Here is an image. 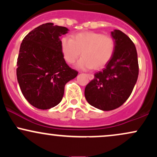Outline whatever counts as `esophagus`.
I'll return each mask as SVG.
<instances>
[{
    "label": "esophagus",
    "mask_w": 157,
    "mask_h": 157,
    "mask_svg": "<svg viewBox=\"0 0 157 157\" xmlns=\"http://www.w3.org/2000/svg\"><path fill=\"white\" fill-rule=\"evenodd\" d=\"M87 76L89 78V80H92V79H94V75H92V74H87Z\"/></svg>",
    "instance_id": "34e87169"
}]
</instances>
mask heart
Here are the masks:
<instances>
[{
	"mask_svg": "<svg viewBox=\"0 0 157 157\" xmlns=\"http://www.w3.org/2000/svg\"><path fill=\"white\" fill-rule=\"evenodd\" d=\"M61 52L64 60L72 64L80 57L77 63L81 69L103 68L112 58L115 50L114 39L100 32H79L70 37H63L60 41Z\"/></svg>",
	"mask_w": 157,
	"mask_h": 157,
	"instance_id": "1",
	"label": "heart"
}]
</instances>
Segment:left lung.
Instances as JSON below:
<instances>
[{
	"mask_svg": "<svg viewBox=\"0 0 157 157\" xmlns=\"http://www.w3.org/2000/svg\"><path fill=\"white\" fill-rule=\"evenodd\" d=\"M115 41L112 58L105 68L94 74L85 89V97L91 105L102 111L121 106L132 93L138 78L137 52L128 35L115 29L111 32Z\"/></svg>",
	"mask_w": 157,
	"mask_h": 157,
	"instance_id": "left-lung-1",
	"label": "left lung"
}]
</instances>
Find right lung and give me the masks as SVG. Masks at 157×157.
Wrapping results in <instances>:
<instances>
[{
    "label": "right lung",
    "instance_id": "obj_1",
    "mask_svg": "<svg viewBox=\"0 0 157 157\" xmlns=\"http://www.w3.org/2000/svg\"><path fill=\"white\" fill-rule=\"evenodd\" d=\"M68 29L46 23L26 35L21 43L17 62V78L26 100L38 109L58 105L68 81L78 71L65 61L60 37Z\"/></svg>",
    "mask_w": 157,
    "mask_h": 157
}]
</instances>
